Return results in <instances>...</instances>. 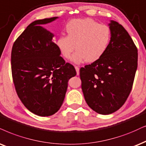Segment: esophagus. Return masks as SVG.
Segmentation results:
<instances>
[{
	"instance_id": "esophagus-1",
	"label": "esophagus",
	"mask_w": 146,
	"mask_h": 146,
	"mask_svg": "<svg viewBox=\"0 0 146 146\" xmlns=\"http://www.w3.org/2000/svg\"><path fill=\"white\" fill-rule=\"evenodd\" d=\"M75 70H76L77 75H79V68L78 66H75Z\"/></svg>"
}]
</instances>
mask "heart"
<instances>
[{"label":"heart","instance_id":"b5f03b06","mask_svg":"<svg viewBox=\"0 0 146 146\" xmlns=\"http://www.w3.org/2000/svg\"><path fill=\"white\" fill-rule=\"evenodd\" d=\"M65 30L67 36H58L56 46L65 58H69L76 48L71 60L77 64L97 61L105 54L111 40L110 27L90 18L71 20Z\"/></svg>","mask_w":146,"mask_h":146}]
</instances>
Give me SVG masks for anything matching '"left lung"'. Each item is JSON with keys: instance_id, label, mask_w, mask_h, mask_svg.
<instances>
[{"instance_id": "obj_1", "label": "left lung", "mask_w": 146, "mask_h": 146, "mask_svg": "<svg viewBox=\"0 0 146 146\" xmlns=\"http://www.w3.org/2000/svg\"><path fill=\"white\" fill-rule=\"evenodd\" d=\"M111 40L105 54L80 69L82 89L88 106L101 114L117 111L131 91L137 68V49L118 22L108 24Z\"/></svg>"}]
</instances>
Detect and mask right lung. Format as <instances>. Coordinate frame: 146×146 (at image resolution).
Wrapping results in <instances>:
<instances>
[{
    "label": "right lung",
    "instance_id": "1",
    "mask_svg": "<svg viewBox=\"0 0 146 146\" xmlns=\"http://www.w3.org/2000/svg\"><path fill=\"white\" fill-rule=\"evenodd\" d=\"M58 17L30 23L14 42L11 71L17 94L24 106L36 115L48 117L58 111L63 102L68 82L76 75L74 67L65 61L54 34L41 25Z\"/></svg>",
    "mask_w": 146,
    "mask_h": 146
}]
</instances>
